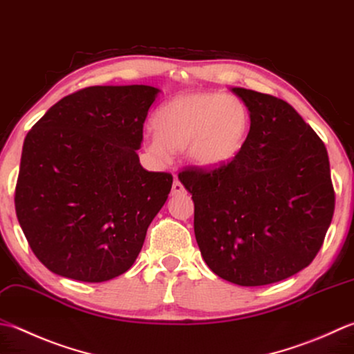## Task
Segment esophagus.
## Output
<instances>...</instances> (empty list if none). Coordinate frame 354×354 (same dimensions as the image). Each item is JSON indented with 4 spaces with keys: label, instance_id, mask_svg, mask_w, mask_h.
I'll return each instance as SVG.
<instances>
[{
    "label": "esophagus",
    "instance_id": "34e87169",
    "mask_svg": "<svg viewBox=\"0 0 354 354\" xmlns=\"http://www.w3.org/2000/svg\"><path fill=\"white\" fill-rule=\"evenodd\" d=\"M184 192V185L178 181V179H175L173 181V185H171V195H179V193Z\"/></svg>",
    "mask_w": 354,
    "mask_h": 354
}]
</instances>
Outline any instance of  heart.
Wrapping results in <instances>:
<instances>
[{
  "instance_id": "1",
  "label": "heart",
  "mask_w": 354,
  "mask_h": 354,
  "mask_svg": "<svg viewBox=\"0 0 354 354\" xmlns=\"http://www.w3.org/2000/svg\"><path fill=\"white\" fill-rule=\"evenodd\" d=\"M156 133L144 138V147L158 161H169L171 150L187 151L199 167H221L244 147L250 113L233 95L195 92L178 95L156 110Z\"/></svg>"
}]
</instances>
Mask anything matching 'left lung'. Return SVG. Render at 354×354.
Returning <instances> with one entry per match:
<instances>
[{
    "label": "left lung",
    "mask_w": 354,
    "mask_h": 354,
    "mask_svg": "<svg viewBox=\"0 0 354 354\" xmlns=\"http://www.w3.org/2000/svg\"><path fill=\"white\" fill-rule=\"evenodd\" d=\"M250 112L238 156L179 181L195 203V236L214 274L242 287L279 282L311 264L335 212L327 149L276 96L233 87Z\"/></svg>",
    "instance_id": "1"
}]
</instances>
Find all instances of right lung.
<instances>
[{
    "mask_svg": "<svg viewBox=\"0 0 354 354\" xmlns=\"http://www.w3.org/2000/svg\"><path fill=\"white\" fill-rule=\"evenodd\" d=\"M151 86H93L67 95L27 133L15 210L35 256L55 274L104 282L126 273L173 176L142 169Z\"/></svg>",
    "mask_w": 354,
    "mask_h": 354,
    "instance_id": "1",
    "label": "right lung"
}]
</instances>
